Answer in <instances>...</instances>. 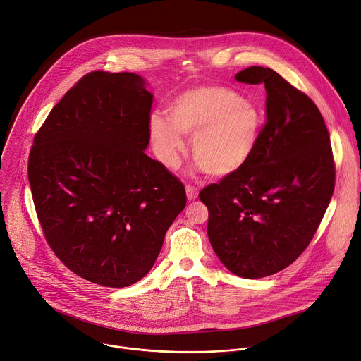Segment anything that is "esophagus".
<instances>
[{
    "instance_id": "34e87169",
    "label": "esophagus",
    "mask_w": 361,
    "mask_h": 361,
    "mask_svg": "<svg viewBox=\"0 0 361 361\" xmlns=\"http://www.w3.org/2000/svg\"><path fill=\"white\" fill-rule=\"evenodd\" d=\"M185 192H187V198H188V200H194V198H197V195H198V188H197L195 185L187 184V185H185Z\"/></svg>"
}]
</instances>
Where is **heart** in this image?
<instances>
[{"instance_id": "obj_1", "label": "heart", "mask_w": 361, "mask_h": 361, "mask_svg": "<svg viewBox=\"0 0 361 361\" xmlns=\"http://www.w3.org/2000/svg\"><path fill=\"white\" fill-rule=\"evenodd\" d=\"M263 118L252 102L226 87L202 85L174 98L169 118L152 114L149 131L159 156L176 167L184 149V135L191 138V156L209 176L224 177L241 169L259 142Z\"/></svg>"}]
</instances>
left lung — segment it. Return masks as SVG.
Wrapping results in <instances>:
<instances>
[{
    "instance_id": "8db88e82",
    "label": "left lung",
    "mask_w": 361,
    "mask_h": 361,
    "mask_svg": "<svg viewBox=\"0 0 361 361\" xmlns=\"http://www.w3.org/2000/svg\"><path fill=\"white\" fill-rule=\"evenodd\" d=\"M264 84L266 123L248 161L198 194L207 234L235 276L262 279L291 263L313 240L336 183L330 135L314 101L271 68L235 75Z\"/></svg>"
}]
</instances>
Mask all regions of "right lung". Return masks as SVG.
<instances>
[{
    "label": "right lung",
    "mask_w": 361,
    "mask_h": 361,
    "mask_svg": "<svg viewBox=\"0 0 361 361\" xmlns=\"http://www.w3.org/2000/svg\"><path fill=\"white\" fill-rule=\"evenodd\" d=\"M151 106L140 75L91 71L51 110L30 151L31 194L49 248L99 286L141 280L185 207L180 178L144 152Z\"/></svg>",
    "instance_id": "add662e5"
}]
</instances>
